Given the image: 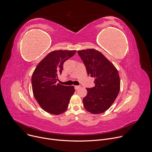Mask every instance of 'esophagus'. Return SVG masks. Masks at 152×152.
I'll return each mask as SVG.
<instances>
[{
    "instance_id": "34e87169",
    "label": "esophagus",
    "mask_w": 152,
    "mask_h": 152,
    "mask_svg": "<svg viewBox=\"0 0 152 152\" xmlns=\"http://www.w3.org/2000/svg\"><path fill=\"white\" fill-rule=\"evenodd\" d=\"M75 88L76 90H78V89H79L80 88V85H76V86H75Z\"/></svg>"
}]
</instances>
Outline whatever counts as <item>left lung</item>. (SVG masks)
<instances>
[{
    "label": "left lung",
    "mask_w": 152,
    "mask_h": 152,
    "mask_svg": "<svg viewBox=\"0 0 152 152\" xmlns=\"http://www.w3.org/2000/svg\"><path fill=\"white\" fill-rule=\"evenodd\" d=\"M88 76L94 77L95 86L86 88L83 99L86 111L97 114L109 109L120 90V79L117 69L101 52L94 49L77 51Z\"/></svg>",
    "instance_id": "left-lung-1"
}]
</instances>
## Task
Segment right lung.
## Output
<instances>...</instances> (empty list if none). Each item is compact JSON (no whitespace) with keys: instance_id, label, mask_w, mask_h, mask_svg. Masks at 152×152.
I'll return each instance as SVG.
<instances>
[{"instance_id":"1","label":"right lung","mask_w":152,"mask_h":152,"mask_svg":"<svg viewBox=\"0 0 152 152\" xmlns=\"http://www.w3.org/2000/svg\"><path fill=\"white\" fill-rule=\"evenodd\" d=\"M76 52L59 50L50 52L39 62L32 74L34 97L42 109L51 114L59 115L66 111L75 91L73 86H64L57 81L64 62Z\"/></svg>"}]
</instances>
